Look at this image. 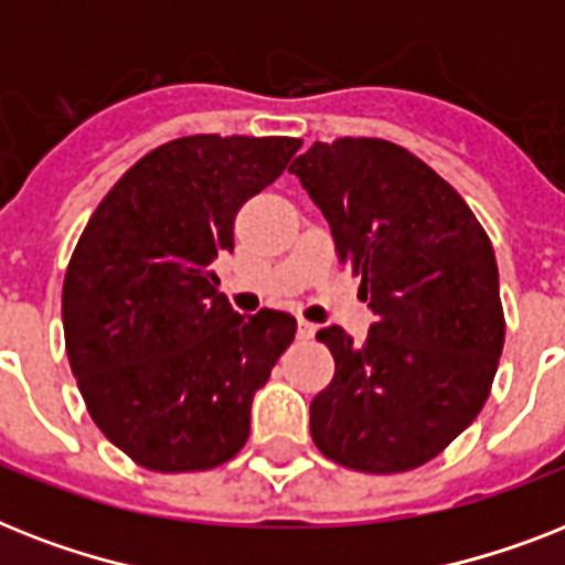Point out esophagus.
I'll use <instances>...</instances> for the list:
<instances>
[{
	"instance_id": "esophagus-1",
	"label": "esophagus",
	"mask_w": 565,
	"mask_h": 565,
	"mask_svg": "<svg viewBox=\"0 0 565 565\" xmlns=\"http://www.w3.org/2000/svg\"><path fill=\"white\" fill-rule=\"evenodd\" d=\"M315 332H318V327H315L311 320L300 318V323H297V335L306 338V341H309V338H315Z\"/></svg>"
}]
</instances>
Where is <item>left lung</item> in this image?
<instances>
[{"label": "left lung", "mask_w": 565, "mask_h": 565, "mask_svg": "<svg viewBox=\"0 0 565 565\" xmlns=\"http://www.w3.org/2000/svg\"><path fill=\"white\" fill-rule=\"evenodd\" d=\"M288 171L376 315L364 344L341 327L318 332L335 376L311 399V440L361 472L423 467L493 385L504 344L493 245L437 171L385 139L315 142Z\"/></svg>", "instance_id": "8db88e82"}]
</instances>
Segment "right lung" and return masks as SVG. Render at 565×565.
<instances>
[{"label":"right lung","instance_id":"obj_1","mask_svg":"<svg viewBox=\"0 0 565 565\" xmlns=\"http://www.w3.org/2000/svg\"><path fill=\"white\" fill-rule=\"evenodd\" d=\"M300 148L291 137L171 139L121 174L81 233L63 279V335L104 437L139 467L230 461L250 403L291 341L288 311L238 315L212 262L233 254L247 198Z\"/></svg>","mask_w":565,"mask_h":565}]
</instances>
